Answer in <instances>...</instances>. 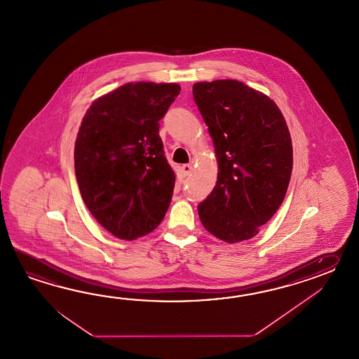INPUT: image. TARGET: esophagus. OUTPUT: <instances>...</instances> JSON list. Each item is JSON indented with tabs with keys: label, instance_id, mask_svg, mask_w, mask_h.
<instances>
[{
	"label": "esophagus",
	"instance_id": "34e87169",
	"mask_svg": "<svg viewBox=\"0 0 359 359\" xmlns=\"http://www.w3.org/2000/svg\"><path fill=\"white\" fill-rule=\"evenodd\" d=\"M192 164H183L181 165V172H182L183 177H187L192 170Z\"/></svg>",
	"mask_w": 359,
	"mask_h": 359
}]
</instances>
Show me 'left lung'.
Returning <instances> with one entry per match:
<instances>
[{
	"label": "left lung",
	"instance_id": "left-lung-1",
	"mask_svg": "<svg viewBox=\"0 0 359 359\" xmlns=\"http://www.w3.org/2000/svg\"><path fill=\"white\" fill-rule=\"evenodd\" d=\"M192 93L218 161L217 183L198 206L200 221L229 244L249 240L273 217L289 187L287 124L275 101L235 79L198 82Z\"/></svg>",
	"mask_w": 359,
	"mask_h": 359
}]
</instances>
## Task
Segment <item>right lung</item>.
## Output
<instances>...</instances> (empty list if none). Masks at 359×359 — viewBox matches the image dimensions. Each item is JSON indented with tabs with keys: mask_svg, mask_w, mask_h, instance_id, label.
<instances>
[{
	"mask_svg": "<svg viewBox=\"0 0 359 359\" xmlns=\"http://www.w3.org/2000/svg\"><path fill=\"white\" fill-rule=\"evenodd\" d=\"M180 91L177 83L123 84L96 100L81 123L76 182L92 215L118 238L145 236L168 210L176 176L159 121Z\"/></svg>",
	"mask_w": 359,
	"mask_h": 359,
	"instance_id": "1",
	"label": "right lung"
}]
</instances>
